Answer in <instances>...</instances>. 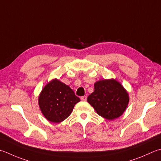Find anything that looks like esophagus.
<instances>
[{
  "label": "esophagus",
  "mask_w": 161,
  "mask_h": 161,
  "mask_svg": "<svg viewBox=\"0 0 161 161\" xmlns=\"http://www.w3.org/2000/svg\"><path fill=\"white\" fill-rule=\"evenodd\" d=\"M81 100H82V101H86V100H87V97L86 96H81Z\"/></svg>",
  "instance_id": "esophagus-1"
}]
</instances>
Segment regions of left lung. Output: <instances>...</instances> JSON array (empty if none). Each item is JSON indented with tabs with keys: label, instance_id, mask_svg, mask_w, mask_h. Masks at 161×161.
<instances>
[{
	"label": "left lung",
	"instance_id": "1",
	"mask_svg": "<svg viewBox=\"0 0 161 161\" xmlns=\"http://www.w3.org/2000/svg\"><path fill=\"white\" fill-rule=\"evenodd\" d=\"M87 101L97 114L108 120L120 116L129 102L128 93L122 85L114 79L100 80L94 84V91Z\"/></svg>",
	"mask_w": 161,
	"mask_h": 161
}]
</instances>
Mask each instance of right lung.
Masks as SVG:
<instances>
[{
    "instance_id": "right-lung-1",
    "label": "right lung",
    "mask_w": 161,
    "mask_h": 161,
    "mask_svg": "<svg viewBox=\"0 0 161 161\" xmlns=\"http://www.w3.org/2000/svg\"><path fill=\"white\" fill-rule=\"evenodd\" d=\"M80 101L70 87L56 79L43 88L38 98L42 114L53 123L64 121L71 114L75 104Z\"/></svg>"
}]
</instances>
